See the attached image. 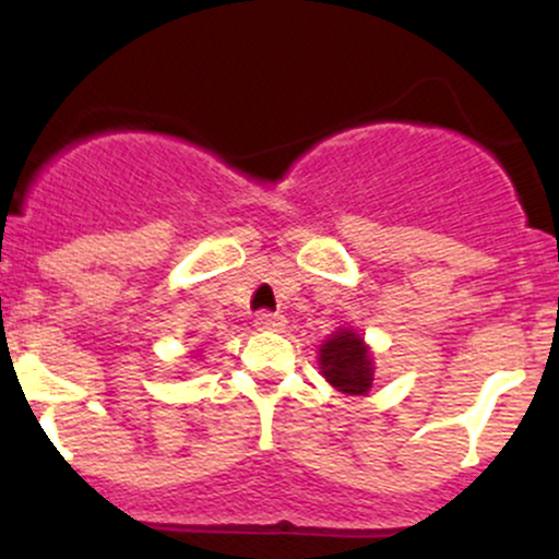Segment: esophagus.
Returning <instances> with one entry per match:
<instances>
[{"mask_svg": "<svg viewBox=\"0 0 559 559\" xmlns=\"http://www.w3.org/2000/svg\"><path fill=\"white\" fill-rule=\"evenodd\" d=\"M254 325H258L260 331H281L286 325V318L273 316V312H260V316L254 318Z\"/></svg>", "mask_w": 559, "mask_h": 559, "instance_id": "obj_1", "label": "esophagus"}]
</instances>
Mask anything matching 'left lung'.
I'll return each mask as SVG.
<instances>
[{
    "label": "left lung",
    "instance_id": "8db88e82",
    "mask_svg": "<svg viewBox=\"0 0 559 559\" xmlns=\"http://www.w3.org/2000/svg\"><path fill=\"white\" fill-rule=\"evenodd\" d=\"M320 373L333 389L349 396L368 394L373 386V349L355 329L333 331L318 349Z\"/></svg>",
    "mask_w": 559,
    "mask_h": 559
}]
</instances>
